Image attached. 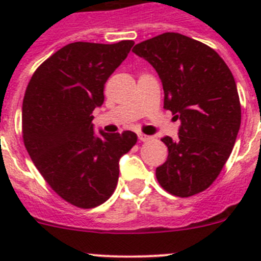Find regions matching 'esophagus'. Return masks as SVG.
Segmentation results:
<instances>
[{
	"label": "esophagus",
	"mask_w": 261,
	"mask_h": 261,
	"mask_svg": "<svg viewBox=\"0 0 261 261\" xmlns=\"http://www.w3.org/2000/svg\"><path fill=\"white\" fill-rule=\"evenodd\" d=\"M151 138H153V137H150V136H146V135H144V133H140V135H138V140H140V141H142V142H147V141H150Z\"/></svg>",
	"instance_id": "obj_1"
}]
</instances>
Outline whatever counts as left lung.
<instances>
[{
  "label": "left lung",
  "instance_id": "8db88e82",
  "mask_svg": "<svg viewBox=\"0 0 261 261\" xmlns=\"http://www.w3.org/2000/svg\"><path fill=\"white\" fill-rule=\"evenodd\" d=\"M156 70L163 107L180 120L179 137L162 138L167 161L156 167L163 190L179 197L205 191L229 159L241 126V102L229 66L206 44L176 32L133 48Z\"/></svg>",
  "mask_w": 261,
  "mask_h": 261
}]
</instances>
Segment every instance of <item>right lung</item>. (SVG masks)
<instances>
[{"mask_svg": "<svg viewBox=\"0 0 261 261\" xmlns=\"http://www.w3.org/2000/svg\"><path fill=\"white\" fill-rule=\"evenodd\" d=\"M133 44L70 43L36 69L26 89L24 146L50 188L78 208H95L110 199L120 158L137 142L130 130L96 136L91 123L93 111L105 102V84Z\"/></svg>", "mask_w": 261, "mask_h": 261, "instance_id": "add662e5", "label": "right lung"}]
</instances>
